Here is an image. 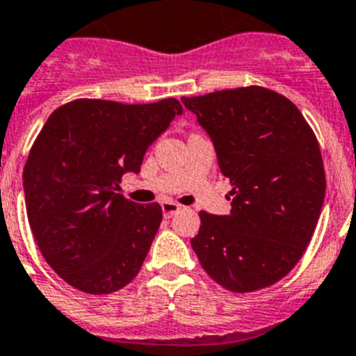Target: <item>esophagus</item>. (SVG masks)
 Wrapping results in <instances>:
<instances>
[{
  "label": "esophagus",
  "mask_w": 356,
  "mask_h": 356,
  "mask_svg": "<svg viewBox=\"0 0 356 356\" xmlns=\"http://www.w3.org/2000/svg\"><path fill=\"white\" fill-rule=\"evenodd\" d=\"M181 211V205H178V203L175 202H162V212L165 218H172L175 214H178V212Z\"/></svg>",
  "instance_id": "34e87169"
}]
</instances>
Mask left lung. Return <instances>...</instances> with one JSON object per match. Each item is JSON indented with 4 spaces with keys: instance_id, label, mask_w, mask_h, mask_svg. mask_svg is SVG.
<instances>
[{
    "instance_id": "left-lung-1",
    "label": "left lung",
    "mask_w": 356,
    "mask_h": 356,
    "mask_svg": "<svg viewBox=\"0 0 356 356\" xmlns=\"http://www.w3.org/2000/svg\"><path fill=\"white\" fill-rule=\"evenodd\" d=\"M232 184L227 216L200 212L191 239L203 270L236 293L277 282L299 263L326 194L318 142L297 106L259 86L184 97Z\"/></svg>"
}]
</instances>
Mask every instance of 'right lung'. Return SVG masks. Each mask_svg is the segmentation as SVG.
<instances>
[{"mask_svg": "<svg viewBox=\"0 0 356 356\" xmlns=\"http://www.w3.org/2000/svg\"><path fill=\"white\" fill-rule=\"evenodd\" d=\"M178 115L176 99H81L42 126L23 171L29 223L48 265L77 290L113 293L140 272L162 209L129 202L118 184L140 172L149 145Z\"/></svg>", "mask_w": 356, "mask_h": 356, "instance_id": "1", "label": "right lung"}]
</instances>
